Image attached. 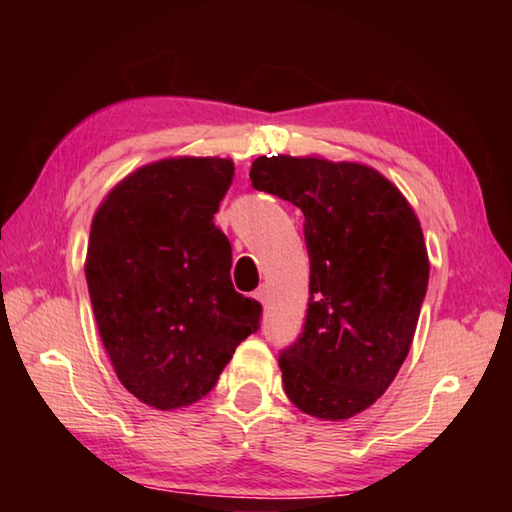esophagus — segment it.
I'll use <instances>...</instances> for the list:
<instances>
[{
  "label": "esophagus",
  "mask_w": 512,
  "mask_h": 512,
  "mask_svg": "<svg viewBox=\"0 0 512 512\" xmlns=\"http://www.w3.org/2000/svg\"><path fill=\"white\" fill-rule=\"evenodd\" d=\"M253 298L262 302V305H266V287H259L253 291Z\"/></svg>",
  "instance_id": "esophagus-1"
}]
</instances>
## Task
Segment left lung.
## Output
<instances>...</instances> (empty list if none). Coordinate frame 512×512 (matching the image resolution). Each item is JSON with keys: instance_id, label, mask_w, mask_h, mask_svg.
Segmentation results:
<instances>
[{"instance_id": "1", "label": "left lung", "mask_w": 512, "mask_h": 512, "mask_svg": "<svg viewBox=\"0 0 512 512\" xmlns=\"http://www.w3.org/2000/svg\"><path fill=\"white\" fill-rule=\"evenodd\" d=\"M250 180L305 214L309 305L280 352L284 393L314 418L345 420L386 393L427 296L420 221L397 187L357 162L257 158Z\"/></svg>"}]
</instances>
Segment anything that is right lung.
Listing matches in <instances>:
<instances>
[{"instance_id":"right-lung-1","label":"right lung","mask_w":512,"mask_h":512,"mask_svg":"<svg viewBox=\"0 0 512 512\" xmlns=\"http://www.w3.org/2000/svg\"><path fill=\"white\" fill-rule=\"evenodd\" d=\"M235 164L173 158L121 180L94 214L85 277L121 384L169 411L214 388L262 305L230 280L232 246L214 214Z\"/></svg>"}]
</instances>
